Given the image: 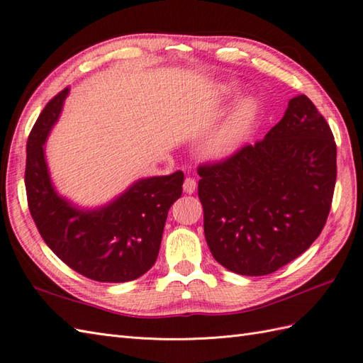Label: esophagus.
I'll list each match as a JSON object with an SVG mask.
<instances>
[{
    "label": "esophagus",
    "mask_w": 363,
    "mask_h": 363,
    "mask_svg": "<svg viewBox=\"0 0 363 363\" xmlns=\"http://www.w3.org/2000/svg\"><path fill=\"white\" fill-rule=\"evenodd\" d=\"M182 187H184V191H185V193L191 194V193H194V190H196V181H194L193 178H185Z\"/></svg>",
    "instance_id": "esophagus-1"
}]
</instances>
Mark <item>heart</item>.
I'll return each mask as SVG.
<instances>
[{
	"instance_id": "1",
	"label": "heart",
	"mask_w": 363,
	"mask_h": 363,
	"mask_svg": "<svg viewBox=\"0 0 363 363\" xmlns=\"http://www.w3.org/2000/svg\"><path fill=\"white\" fill-rule=\"evenodd\" d=\"M231 88L226 86L225 91ZM260 113V103L257 99L247 97L242 100L219 128L205 140L202 150L208 158L220 160L233 155L250 137Z\"/></svg>"
}]
</instances>
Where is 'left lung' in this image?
Segmentation results:
<instances>
[{"instance_id":"left-lung-1","label":"left lung","mask_w":363,"mask_h":363,"mask_svg":"<svg viewBox=\"0 0 363 363\" xmlns=\"http://www.w3.org/2000/svg\"><path fill=\"white\" fill-rule=\"evenodd\" d=\"M210 251L228 271L267 275L306 252L323 231L336 184V143L307 96L254 146L199 165Z\"/></svg>"}]
</instances>
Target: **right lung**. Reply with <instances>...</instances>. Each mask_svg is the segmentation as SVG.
I'll list each match as a JSON object with an SVG mask.
<instances>
[{
	"instance_id": "add662e5",
	"label": "right lung",
	"mask_w": 363,
	"mask_h": 363,
	"mask_svg": "<svg viewBox=\"0 0 363 363\" xmlns=\"http://www.w3.org/2000/svg\"><path fill=\"white\" fill-rule=\"evenodd\" d=\"M68 88L40 112L27 141L28 210L47 246L76 272L101 283H126L157 262L165 219L181 198L184 173L140 179L111 203L82 210L51 184L44 144L57 121Z\"/></svg>"
}]
</instances>
